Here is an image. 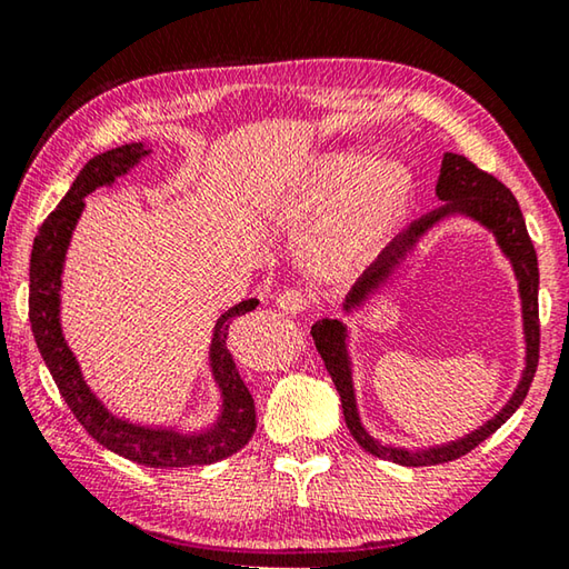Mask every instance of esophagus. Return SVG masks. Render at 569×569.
<instances>
[{
	"instance_id": "obj_1",
	"label": "esophagus",
	"mask_w": 569,
	"mask_h": 569,
	"mask_svg": "<svg viewBox=\"0 0 569 569\" xmlns=\"http://www.w3.org/2000/svg\"><path fill=\"white\" fill-rule=\"evenodd\" d=\"M276 308L281 313H288V316L303 313L308 308V298L301 291H293V288H288V291H281L276 296Z\"/></svg>"
}]
</instances>
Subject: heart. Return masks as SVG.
Returning <instances> with one entry per match:
<instances>
[{
	"label": "heart",
	"instance_id": "obj_1",
	"mask_svg": "<svg viewBox=\"0 0 569 569\" xmlns=\"http://www.w3.org/2000/svg\"><path fill=\"white\" fill-rule=\"evenodd\" d=\"M416 201V179L398 159L326 151L308 159L278 196V213L306 226V251L320 278H340L373 256Z\"/></svg>",
	"mask_w": 569,
	"mask_h": 569
}]
</instances>
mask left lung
Wrapping results in <instances>:
<instances>
[{
  "label": "left lung",
  "instance_id": "obj_1",
  "mask_svg": "<svg viewBox=\"0 0 569 569\" xmlns=\"http://www.w3.org/2000/svg\"><path fill=\"white\" fill-rule=\"evenodd\" d=\"M436 196L442 201V206L426 213L422 219L412 221L398 239H392L390 246H386L383 253L376 258V263L366 268V273L358 278V283L353 288H350L343 306H340V313L356 318L363 308H368V303H373V298L383 291V288H388L392 278L400 273V268L416 256L422 241H426L430 231L438 229L442 221L468 219L472 223H478L480 229L488 231L495 243H498L500 253L508 258V263L512 268L515 281H518L525 360L520 380L508 402H505L490 420H485L482 426L470 430L468 436L462 438L428 448L392 446V442L376 438L373 432L363 426V420H360L356 398V363L353 356H350L353 328H350L343 318H320L311 328L316 350L320 358H323L328 376L333 378V386L340 396V406H343V418L350 436H353L358 440V446L368 450L370 456L406 465V468H422V465L458 460L465 452L478 448L482 440H488L492 432L522 406L537 370V356H540V320H537L540 271H537V253L528 236V226H525L518 199H515L510 189H505L498 179L480 171L472 161L452 151L442 157Z\"/></svg>",
  "mask_w": 569,
  "mask_h": 569
}]
</instances>
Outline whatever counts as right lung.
<instances>
[{
    "label": "right lung",
    "instance_id": "1",
    "mask_svg": "<svg viewBox=\"0 0 569 569\" xmlns=\"http://www.w3.org/2000/svg\"><path fill=\"white\" fill-rule=\"evenodd\" d=\"M151 153L147 143L133 141L97 153L84 163V169L79 171L57 209L41 223L34 239L32 261H29V320H32L39 353L61 398L97 442L121 458L149 465V468L211 465L241 450L256 430L253 398L236 370L226 340H229L231 320L253 311L258 298L233 303L216 318L209 343V373L219 392V410L201 428H181L177 422H143L113 412L87 383L79 358L67 343L64 328H61L64 266L77 223L84 213V199L97 189H113L119 179L129 177Z\"/></svg>",
    "mask_w": 569,
    "mask_h": 569
}]
</instances>
